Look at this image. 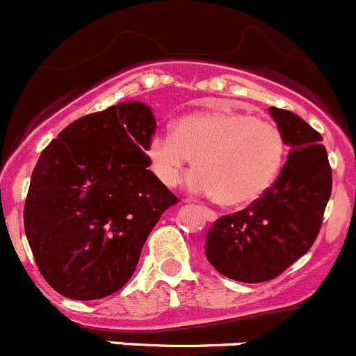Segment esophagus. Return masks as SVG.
<instances>
[{
  "label": "esophagus",
  "mask_w": 356,
  "mask_h": 356,
  "mask_svg": "<svg viewBox=\"0 0 356 356\" xmlns=\"http://www.w3.org/2000/svg\"><path fill=\"white\" fill-rule=\"evenodd\" d=\"M201 213H202V216H204V220L208 222H214L218 220V214L214 213V211L208 209V208H201Z\"/></svg>",
  "instance_id": "34e87169"
}]
</instances>
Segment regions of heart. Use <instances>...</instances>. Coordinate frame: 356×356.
<instances>
[{
	"label": "heart",
	"mask_w": 356,
	"mask_h": 356,
	"mask_svg": "<svg viewBox=\"0 0 356 356\" xmlns=\"http://www.w3.org/2000/svg\"><path fill=\"white\" fill-rule=\"evenodd\" d=\"M147 154L163 186L181 184L194 160V193L214 196L225 208H243L273 184L286 143L273 124L250 113L216 109L181 118L172 134L152 140Z\"/></svg>",
	"instance_id": "1"
}]
</instances>
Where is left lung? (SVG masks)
I'll return each instance as SVG.
<instances>
[{
    "instance_id": "8db88e82",
    "label": "left lung",
    "mask_w": 356,
    "mask_h": 356,
    "mask_svg": "<svg viewBox=\"0 0 356 356\" xmlns=\"http://www.w3.org/2000/svg\"><path fill=\"white\" fill-rule=\"evenodd\" d=\"M268 113L291 147L287 162L264 196L214 221L204 245L218 272L247 284L275 279L312 247L333 187L321 135L287 109Z\"/></svg>"
}]
</instances>
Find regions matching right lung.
<instances>
[{"instance_id":"1","label":"right lung","mask_w":356,"mask_h":356,"mask_svg":"<svg viewBox=\"0 0 356 356\" xmlns=\"http://www.w3.org/2000/svg\"><path fill=\"white\" fill-rule=\"evenodd\" d=\"M155 127L147 104L127 101L72 121L38 157L23 222L58 294L92 300L120 291L163 211L179 202L148 170Z\"/></svg>"}]
</instances>
